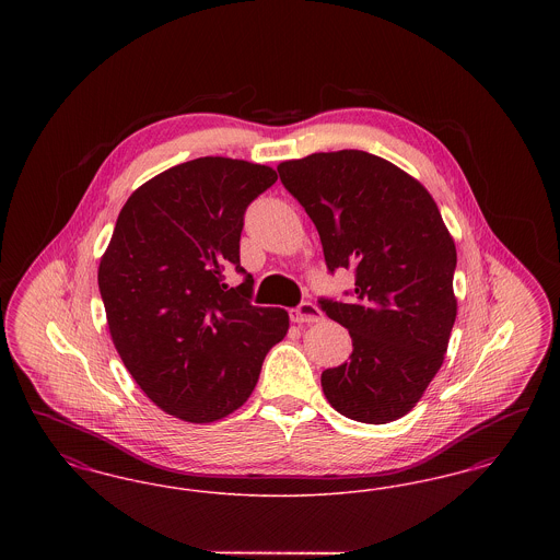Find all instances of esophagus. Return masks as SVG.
I'll return each mask as SVG.
<instances>
[{
    "mask_svg": "<svg viewBox=\"0 0 560 560\" xmlns=\"http://www.w3.org/2000/svg\"><path fill=\"white\" fill-rule=\"evenodd\" d=\"M323 315H320L319 308L313 304V302H300L295 308L290 311V319L293 323H315V320H319Z\"/></svg>",
    "mask_w": 560,
    "mask_h": 560,
    "instance_id": "1",
    "label": "esophagus"
}]
</instances>
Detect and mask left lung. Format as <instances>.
I'll list each match as a JSON object with an SVG mask.
<instances>
[{"mask_svg":"<svg viewBox=\"0 0 560 560\" xmlns=\"http://www.w3.org/2000/svg\"><path fill=\"white\" fill-rule=\"evenodd\" d=\"M279 178L319 231L327 270L354 272L348 300L319 298L352 354L320 373L336 411L365 424L402 418L441 370L457 302L452 235L427 188L365 151L283 161Z\"/></svg>","mask_w":560,"mask_h":560,"instance_id":"left-lung-1","label":"left lung"}]
</instances>
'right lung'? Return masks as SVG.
<instances>
[{
    "mask_svg": "<svg viewBox=\"0 0 560 560\" xmlns=\"http://www.w3.org/2000/svg\"><path fill=\"white\" fill-rule=\"evenodd\" d=\"M277 183L267 165L199 158L165 170L121 208L98 268L108 331L142 393L165 413L208 424L252 395L283 308L252 304L241 267L249 203ZM244 275L237 289L223 268Z\"/></svg>",
    "mask_w": 560,
    "mask_h": 560,
    "instance_id": "1",
    "label": "right lung"
}]
</instances>
